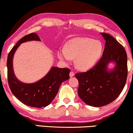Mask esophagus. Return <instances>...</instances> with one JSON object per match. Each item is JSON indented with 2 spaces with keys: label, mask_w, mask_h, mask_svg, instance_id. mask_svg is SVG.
<instances>
[{
  "label": "esophagus",
  "mask_w": 133,
  "mask_h": 133,
  "mask_svg": "<svg viewBox=\"0 0 133 133\" xmlns=\"http://www.w3.org/2000/svg\"><path fill=\"white\" fill-rule=\"evenodd\" d=\"M69 76L70 77H73V76H74V71H71V72H70L69 74Z\"/></svg>",
  "instance_id": "obj_1"
}]
</instances>
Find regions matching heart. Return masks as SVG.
Segmentation results:
<instances>
[{"mask_svg": "<svg viewBox=\"0 0 133 133\" xmlns=\"http://www.w3.org/2000/svg\"><path fill=\"white\" fill-rule=\"evenodd\" d=\"M102 52L103 44L99 41L88 37H77L69 41L64 49H61L58 51V57L65 61L76 59V68L86 71L94 66L99 59Z\"/></svg>", "mask_w": 133, "mask_h": 133, "instance_id": "b5f03b06", "label": "heart"}]
</instances>
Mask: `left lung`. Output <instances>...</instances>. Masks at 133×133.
I'll return each instance as SVG.
<instances>
[{"label":"left lung","mask_w":133,"mask_h":133,"mask_svg":"<svg viewBox=\"0 0 133 133\" xmlns=\"http://www.w3.org/2000/svg\"><path fill=\"white\" fill-rule=\"evenodd\" d=\"M106 41L103 56L92 69L76 74L79 81L78 95L87 104L101 107L109 104L119 96L128 76L127 54L121 44L112 36L101 33ZM116 64L109 71L107 65Z\"/></svg>","instance_id":"obj_1"}]
</instances>
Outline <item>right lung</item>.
<instances>
[{"label":"right lung","mask_w":133,"mask_h":133,"mask_svg":"<svg viewBox=\"0 0 133 133\" xmlns=\"http://www.w3.org/2000/svg\"><path fill=\"white\" fill-rule=\"evenodd\" d=\"M30 41H41V39L36 33L27 35L18 41L9 53L7 61V78L9 86L15 97L27 106L41 108L48 106L52 101L62 82L69 79L71 70L52 67L43 78L36 82L26 84L18 80L14 73V55L21 44Z\"/></svg>","instance_id":"1"}]
</instances>
